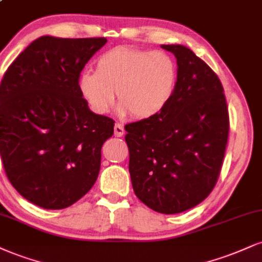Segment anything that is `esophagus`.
Wrapping results in <instances>:
<instances>
[{
  "label": "esophagus",
  "mask_w": 262,
  "mask_h": 262,
  "mask_svg": "<svg viewBox=\"0 0 262 262\" xmlns=\"http://www.w3.org/2000/svg\"><path fill=\"white\" fill-rule=\"evenodd\" d=\"M123 134H124V128H123L122 124H119V123H116V124H115V135H116V137H123Z\"/></svg>",
  "instance_id": "obj_1"
}]
</instances>
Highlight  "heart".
<instances>
[{"mask_svg":"<svg viewBox=\"0 0 262 262\" xmlns=\"http://www.w3.org/2000/svg\"><path fill=\"white\" fill-rule=\"evenodd\" d=\"M177 83V63L169 53L118 46L96 59L95 73L80 75L79 91L97 115L111 111L118 93L122 115L146 119L171 102Z\"/></svg>","mask_w":262,"mask_h":262,"instance_id":"heart-1","label":"heart"}]
</instances>
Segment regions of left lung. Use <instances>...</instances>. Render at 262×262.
Listing matches in <instances>:
<instances>
[{"label":"left lung","instance_id":"8db88e82","mask_svg":"<svg viewBox=\"0 0 262 262\" xmlns=\"http://www.w3.org/2000/svg\"><path fill=\"white\" fill-rule=\"evenodd\" d=\"M177 58L178 83L159 115L125 125L134 193L157 212L196 206L215 188L228 140L229 116L215 72L183 45H162Z\"/></svg>","mask_w":262,"mask_h":262}]
</instances>
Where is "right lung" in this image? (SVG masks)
<instances>
[{"mask_svg": "<svg viewBox=\"0 0 262 262\" xmlns=\"http://www.w3.org/2000/svg\"><path fill=\"white\" fill-rule=\"evenodd\" d=\"M106 37L41 36L12 62L0 84V155L11 184L49 210L71 206L99 176L115 121L91 112L79 91L88 61Z\"/></svg>", "mask_w": 262, "mask_h": 262, "instance_id": "add662e5", "label": "right lung"}]
</instances>
